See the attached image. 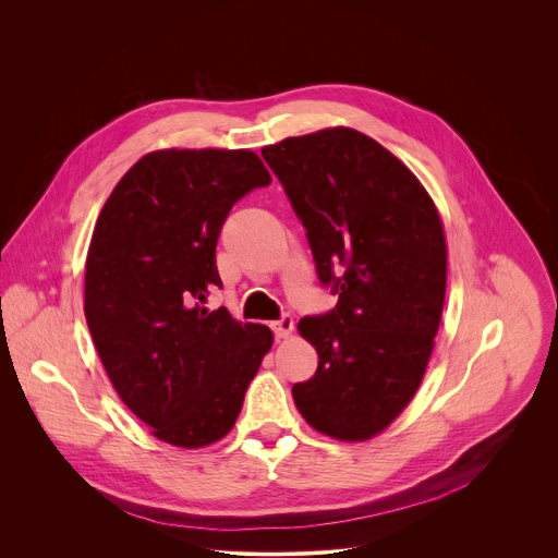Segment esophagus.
Returning a JSON list of instances; mask_svg holds the SVG:
<instances>
[{
	"label": "esophagus",
	"mask_w": 558,
	"mask_h": 558,
	"mask_svg": "<svg viewBox=\"0 0 558 558\" xmlns=\"http://www.w3.org/2000/svg\"><path fill=\"white\" fill-rule=\"evenodd\" d=\"M271 329H274V333H276V338H278V340L289 338V336L293 333V317H291V315H282L278 323H274V325H271Z\"/></svg>",
	"instance_id": "esophagus-1"
}]
</instances>
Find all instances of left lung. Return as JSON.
<instances>
[{
	"instance_id": "8db88e82",
	"label": "left lung",
	"mask_w": 558,
	"mask_h": 558,
	"mask_svg": "<svg viewBox=\"0 0 558 558\" xmlns=\"http://www.w3.org/2000/svg\"><path fill=\"white\" fill-rule=\"evenodd\" d=\"M263 156L338 293L331 313L298 323L317 371L293 386V402L317 433L366 441L424 379L446 298L444 222L400 158L353 128L289 136Z\"/></svg>"
}]
</instances>
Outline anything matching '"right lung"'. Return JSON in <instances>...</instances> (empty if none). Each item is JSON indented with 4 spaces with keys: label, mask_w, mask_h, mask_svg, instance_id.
<instances>
[{
    "label": "right lung",
    "mask_w": 558,
    "mask_h": 558,
    "mask_svg": "<svg viewBox=\"0 0 558 558\" xmlns=\"http://www.w3.org/2000/svg\"><path fill=\"white\" fill-rule=\"evenodd\" d=\"M271 177L252 149H156L106 201L86 258V323L121 402L179 448L235 424L274 344L265 325L207 311L216 243L238 198Z\"/></svg>",
    "instance_id": "right-lung-1"
}]
</instances>
